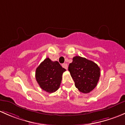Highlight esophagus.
Here are the masks:
<instances>
[{"label": "esophagus", "mask_w": 125, "mask_h": 125, "mask_svg": "<svg viewBox=\"0 0 125 125\" xmlns=\"http://www.w3.org/2000/svg\"><path fill=\"white\" fill-rule=\"evenodd\" d=\"M62 66L64 68V69H67V68H68V65H67V64H63Z\"/></svg>", "instance_id": "obj_1"}]
</instances>
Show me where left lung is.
<instances>
[{
	"label": "left lung",
	"instance_id": "1",
	"mask_svg": "<svg viewBox=\"0 0 125 125\" xmlns=\"http://www.w3.org/2000/svg\"><path fill=\"white\" fill-rule=\"evenodd\" d=\"M69 71L75 87L83 93H88L96 87L101 75L100 68L96 63L79 56L73 57Z\"/></svg>",
	"mask_w": 125,
	"mask_h": 125
}]
</instances>
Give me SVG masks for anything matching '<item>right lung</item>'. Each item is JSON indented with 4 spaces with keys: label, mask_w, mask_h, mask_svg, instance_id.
<instances>
[{
    "label": "right lung",
    "mask_w": 125,
    "mask_h": 125,
    "mask_svg": "<svg viewBox=\"0 0 125 125\" xmlns=\"http://www.w3.org/2000/svg\"><path fill=\"white\" fill-rule=\"evenodd\" d=\"M65 70L58 61H52L47 58L36 69V80L42 89L52 93L60 88Z\"/></svg>",
    "instance_id": "1"
}]
</instances>
